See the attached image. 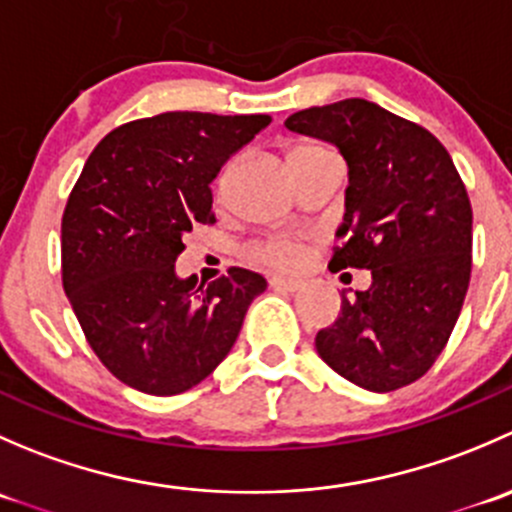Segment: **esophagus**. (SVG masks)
<instances>
[{"label": "esophagus", "instance_id": "34e87169", "mask_svg": "<svg viewBox=\"0 0 512 512\" xmlns=\"http://www.w3.org/2000/svg\"><path fill=\"white\" fill-rule=\"evenodd\" d=\"M302 280H294V277H272L270 287L277 289V292H297L302 287Z\"/></svg>", "mask_w": 512, "mask_h": 512}]
</instances>
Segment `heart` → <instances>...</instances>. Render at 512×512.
Here are the masks:
<instances>
[{
    "instance_id": "1",
    "label": "heart",
    "mask_w": 512,
    "mask_h": 512,
    "mask_svg": "<svg viewBox=\"0 0 512 512\" xmlns=\"http://www.w3.org/2000/svg\"><path fill=\"white\" fill-rule=\"evenodd\" d=\"M322 156H329V151H324V148L317 146V143H302V146L294 148L289 160H292V168L294 173H297V170H302L304 165H309L312 160ZM225 180H227V173L220 178V190L225 188ZM302 257H304V242L299 240L297 235H289V232L270 235L250 247V260L257 262V265L272 267V270H292V267H297L299 262H302Z\"/></svg>"
}]
</instances>
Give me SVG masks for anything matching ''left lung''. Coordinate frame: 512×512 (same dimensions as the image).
Listing matches in <instances>:
<instances>
[{
	"mask_svg": "<svg viewBox=\"0 0 512 512\" xmlns=\"http://www.w3.org/2000/svg\"><path fill=\"white\" fill-rule=\"evenodd\" d=\"M294 133L334 143L349 165L332 272L371 270L342 297L317 352L352 384L386 394L421 379L446 347L471 282L473 210L433 133L364 98L292 113Z\"/></svg>",
	"mask_w": 512,
	"mask_h": 512,
	"instance_id": "8db88e82",
	"label": "left lung"
}]
</instances>
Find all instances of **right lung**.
<instances>
[{"label": "right lung", "instance_id": "add662e5", "mask_svg": "<svg viewBox=\"0 0 512 512\" xmlns=\"http://www.w3.org/2000/svg\"><path fill=\"white\" fill-rule=\"evenodd\" d=\"M272 118L168 111L113 128L94 148L61 218V280L101 364L131 389L173 396L225 359L265 277L230 267L198 287L175 260L213 225L210 183Z\"/></svg>", "mask_w": 512, "mask_h": 512}]
</instances>
